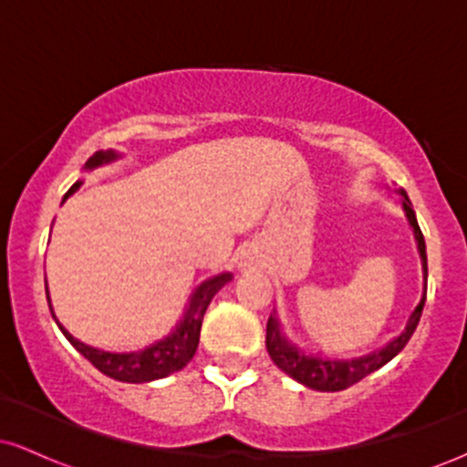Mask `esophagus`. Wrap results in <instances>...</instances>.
Returning a JSON list of instances; mask_svg holds the SVG:
<instances>
[{
  "label": "esophagus",
  "instance_id": "34e87169",
  "mask_svg": "<svg viewBox=\"0 0 467 467\" xmlns=\"http://www.w3.org/2000/svg\"><path fill=\"white\" fill-rule=\"evenodd\" d=\"M250 264H252V256L250 254L241 256V265H250Z\"/></svg>",
  "mask_w": 467,
  "mask_h": 467
}]
</instances>
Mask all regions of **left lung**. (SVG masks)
I'll use <instances>...</instances> for the list:
<instances>
[{
  "instance_id": "8db88e82",
  "label": "left lung",
  "mask_w": 467,
  "mask_h": 467,
  "mask_svg": "<svg viewBox=\"0 0 467 467\" xmlns=\"http://www.w3.org/2000/svg\"><path fill=\"white\" fill-rule=\"evenodd\" d=\"M400 195H401V208H404L406 219H409L412 228V234H415L417 250H420V256H421L423 278H426L428 276L426 241H423V234L420 230V223H417L415 211H412L409 195H406L404 189H400ZM423 303H426V285H423L420 305L412 309V314L409 316V320H406V327L401 329L400 336H395L393 340L387 342L382 349H375L360 358H347V360H340V358H323L318 356V353L303 351L301 347H296L292 340H287L281 329V323H278L276 316L272 314L270 320H267V331H265L267 353H270L272 362H275L283 373H287L289 378L296 379V382L303 384V387L314 389V390H325V393L345 390L353 387L356 382H360L362 378H367L368 373L382 368L384 364L393 360V358L404 349L406 342L410 340V336L415 334L417 325H420Z\"/></svg>"
}]
</instances>
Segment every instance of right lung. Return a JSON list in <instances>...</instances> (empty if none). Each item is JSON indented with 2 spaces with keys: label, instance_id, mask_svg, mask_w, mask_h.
<instances>
[{
  "label": "right lung",
  "instance_id": "right-lung-1",
  "mask_svg": "<svg viewBox=\"0 0 467 467\" xmlns=\"http://www.w3.org/2000/svg\"><path fill=\"white\" fill-rule=\"evenodd\" d=\"M120 158V153L114 151V149H107V151H96L92 158L85 162V171H94L99 166L111 164ZM83 184V180H77V184L72 186L63 197V202L67 200L69 195H74ZM233 281V275L230 272H222V275H215L206 281H202L200 285L192 289L189 303H186L184 314H182L180 323L175 325V329L171 331L169 336H164L162 340H155L153 345L144 347V349L138 351H103L96 349V347L85 345L74 337L69 331L57 320L55 309L50 305V292L46 287L47 305H50V312L55 316L58 329L63 331V336L72 342V347L77 349L80 356L88 358L89 362L99 368L100 373H105L107 378H114L118 382H130V384H142V382H153V379L166 378V375L182 371L192 360L195 356L197 345H200V331H202V320L203 314H206L208 305H211L213 296L222 289L226 283Z\"/></svg>",
  "mask_w": 467,
  "mask_h": 467
}]
</instances>
